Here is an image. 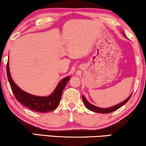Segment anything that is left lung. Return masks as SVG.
I'll return each mask as SVG.
<instances>
[{
  "label": "left lung",
  "instance_id": "left-lung-1",
  "mask_svg": "<svg viewBox=\"0 0 146 146\" xmlns=\"http://www.w3.org/2000/svg\"><path fill=\"white\" fill-rule=\"evenodd\" d=\"M123 35H124V34H123ZM131 94L125 100L122 102L119 103V104H118L114 106L108 108H99V107L95 106L91 104L90 103L88 102L87 101V100L85 98L84 96H82V100H83L84 104L86 106V107L88 110H90L95 111V112H97V113H109L112 112V111H115L116 110H117L118 108H121V106H122L124 105L129 100V98H130L131 96Z\"/></svg>",
  "mask_w": 146,
  "mask_h": 146
}]
</instances>
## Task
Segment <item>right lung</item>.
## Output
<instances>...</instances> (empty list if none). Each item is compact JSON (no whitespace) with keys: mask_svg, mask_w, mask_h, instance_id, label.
<instances>
[{"mask_svg":"<svg viewBox=\"0 0 146 146\" xmlns=\"http://www.w3.org/2000/svg\"><path fill=\"white\" fill-rule=\"evenodd\" d=\"M7 73L9 82L11 85L12 91L15 96L19 102L28 108L38 112H48L52 111L58 106L60 102L62 94L70 80V76L66 77L62 80L56 88L54 91L48 96H37L26 92L21 90L15 83L12 78L9 70V62L8 61L7 65Z\"/></svg>","mask_w":146,"mask_h":146,"instance_id":"obj_1","label":"right lung"}]
</instances>
